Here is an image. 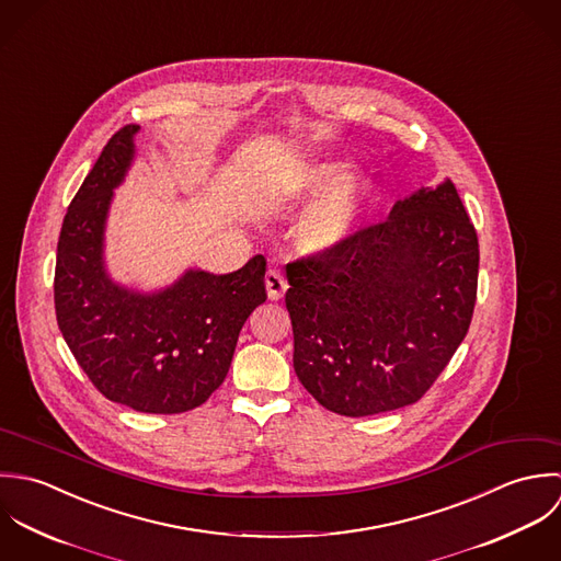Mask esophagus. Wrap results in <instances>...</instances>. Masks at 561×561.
Wrapping results in <instances>:
<instances>
[{"label":"esophagus","mask_w":561,"mask_h":561,"mask_svg":"<svg viewBox=\"0 0 561 561\" xmlns=\"http://www.w3.org/2000/svg\"><path fill=\"white\" fill-rule=\"evenodd\" d=\"M264 282H266V293H268V299H273V301H279V299L284 297L286 288H288V282H286V277H284L279 271L271 268V271L266 273Z\"/></svg>","instance_id":"obj_1"}]
</instances>
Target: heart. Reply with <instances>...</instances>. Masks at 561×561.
Returning <instances> with one entry per match:
<instances>
[{
  "mask_svg": "<svg viewBox=\"0 0 561 561\" xmlns=\"http://www.w3.org/2000/svg\"><path fill=\"white\" fill-rule=\"evenodd\" d=\"M293 188L297 195L317 197L295 227L297 242L308 253L332 251L351 238L375 197V182L366 173L348 175V164L342 160L304 167Z\"/></svg>",
  "mask_w": 561,
  "mask_h": 561,
  "instance_id": "b5f03b06",
  "label": "heart"
}]
</instances>
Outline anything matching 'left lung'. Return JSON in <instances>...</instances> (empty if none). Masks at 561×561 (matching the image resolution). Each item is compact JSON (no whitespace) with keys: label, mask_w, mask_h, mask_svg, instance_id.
<instances>
[{"label":"left lung","mask_w":561,"mask_h":561,"mask_svg":"<svg viewBox=\"0 0 561 561\" xmlns=\"http://www.w3.org/2000/svg\"><path fill=\"white\" fill-rule=\"evenodd\" d=\"M479 242L450 180L286 266L295 373L340 416L416 403L468 334Z\"/></svg>","instance_id":"1"}]
</instances>
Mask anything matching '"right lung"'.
Here are the masks:
<instances>
[{"mask_svg": "<svg viewBox=\"0 0 561 561\" xmlns=\"http://www.w3.org/2000/svg\"><path fill=\"white\" fill-rule=\"evenodd\" d=\"M138 125L121 127L73 197L56 255V319L73 357L114 403L145 414L199 408L224 383L238 334L266 301L264 255L215 275L188 268L140 293L106 268V221L134 162Z\"/></svg>", "mask_w": 561, "mask_h": 561, "instance_id": "1", "label": "right lung"}]
</instances>
